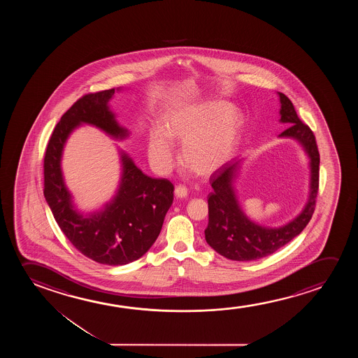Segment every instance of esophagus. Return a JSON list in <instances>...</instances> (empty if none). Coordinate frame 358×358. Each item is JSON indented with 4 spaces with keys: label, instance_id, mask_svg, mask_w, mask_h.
Returning a JSON list of instances; mask_svg holds the SVG:
<instances>
[{
    "label": "esophagus",
    "instance_id": "1",
    "mask_svg": "<svg viewBox=\"0 0 358 358\" xmlns=\"http://www.w3.org/2000/svg\"><path fill=\"white\" fill-rule=\"evenodd\" d=\"M187 194V188L185 186H177L176 188H175V196H176V198H186Z\"/></svg>",
    "mask_w": 358,
    "mask_h": 358
}]
</instances>
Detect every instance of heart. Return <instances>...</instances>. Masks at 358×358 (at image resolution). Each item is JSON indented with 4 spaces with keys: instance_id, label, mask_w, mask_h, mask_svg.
Returning a JSON list of instances; mask_svg holds the SVG:
<instances>
[{
    "instance_id": "heart-1",
    "label": "heart",
    "mask_w": 358,
    "mask_h": 358,
    "mask_svg": "<svg viewBox=\"0 0 358 358\" xmlns=\"http://www.w3.org/2000/svg\"><path fill=\"white\" fill-rule=\"evenodd\" d=\"M243 123L240 110L224 100L170 108L162 117V129L149 134L148 157L157 171H169L173 164L170 140L182 144L181 160L188 170L198 176H210L235 152Z\"/></svg>"
}]
</instances>
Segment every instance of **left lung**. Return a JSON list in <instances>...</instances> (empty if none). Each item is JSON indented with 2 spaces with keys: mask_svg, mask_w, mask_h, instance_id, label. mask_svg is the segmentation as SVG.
<instances>
[{
  "mask_svg": "<svg viewBox=\"0 0 358 358\" xmlns=\"http://www.w3.org/2000/svg\"><path fill=\"white\" fill-rule=\"evenodd\" d=\"M280 123L289 127L279 138L299 143L308 157V198L299 215L278 227L260 225L250 219L241 206L236 182L243 159H234L210 176L213 192L208 196L209 222L204 234L206 243L227 259L250 262L273 255L299 236L313 215L319 186V152L310 128L301 122L294 105L285 94L278 92Z\"/></svg>",
  "mask_w": 358,
  "mask_h": 358,
  "instance_id": "left-lung-1",
  "label": "left lung"
}]
</instances>
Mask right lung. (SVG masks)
Wrapping results in <instances>:
<instances>
[{
	"label": "right lung",
	"instance_id": "obj_1",
	"mask_svg": "<svg viewBox=\"0 0 358 358\" xmlns=\"http://www.w3.org/2000/svg\"><path fill=\"white\" fill-rule=\"evenodd\" d=\"M113 94L115 89H108L84 95L56 124L45 152L44 196L59 229L82 255L100 264L126 265L145 255L157 241L173 201V185L166 178L145 175L117 147V189L100 209L85 213L74 204L61 166L69 136L83 124L118 142L129 138L131 132L118 123L110 108Z\"/></svg>",
	"mask_w": 358,
	"mask_h": 358
}]
</instances>
